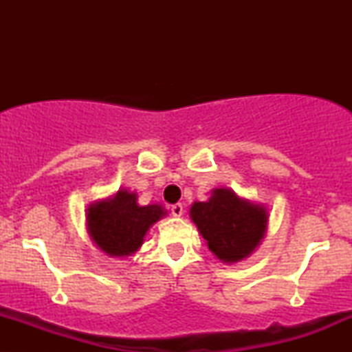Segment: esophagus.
Returning a JSON list of instances; mask_svg holds the SVG:
<instances>
[{
    "mask_svg": "<svg viewBox=\"0 0 352 352\" xmlns=\"http://www.w3.org/2000/svg\"><path fill=\"white\" fill-rule=\"evenodd\" d=\"M182 213H184V208H182L181 204H175L171 206V214L176 216V218H179V216H182Z\"/></svg>",
    "mask_w": 352,
    "mask_h": 352,
    "instance_id": "esophagus-1",
    "label": "esophagus"
}]
</instances>
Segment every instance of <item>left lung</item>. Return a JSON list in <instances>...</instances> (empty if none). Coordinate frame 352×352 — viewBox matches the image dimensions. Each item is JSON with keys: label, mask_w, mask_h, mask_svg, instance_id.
Here are the masks:
<instances>
[{"label": "left lung", "mask_w": 352, "mask_h": 352, "mask_svg": "<svg viewBox=\"0 0 352 352\" xmlns=\"http://www.w3.org/2000/svg\"><path fill=\"white\" fill-rule=\"evenodd\" d=\"M190 218L211 252L221 261L235 263L247 258L261 242L267 211L221 187L211 192L208 201L192 205Z\"/></svg>", "instance_id": "1"}]
</instances>
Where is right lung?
Instances as JSON below:
<instances>
[{
	"label": "right lung",
	"instance_id": "right-lung-1",
	"mask_svg": "<svg viewBox=\"0 0 352 352\" xmlns=\"http://www.w3.org/2000/svg\"><path fill=\"white\" fill-rule=\"evenodd\" d=\"M136 194L118 190L110 200L88 210L89 235L110 256H129L142 245L144 235L165 214L160 205H138Z\"/></svg>",
	"mask_w": 352,
	"mask_h": 352
}]
</instances>
